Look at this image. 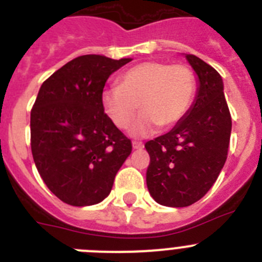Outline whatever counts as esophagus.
Here are the masks:
<instances>
[{"mask_svg": "<svg viewBox=\"0 0 262 262\" xmlns=\"http://www.w3.org/2000/svg\"><path fill=\"white\" fill-rule=\"evenodd\" d=\"M143 143L142 142H133V147L134 149H140V148H143Z\"/></svg>", "mask_w": 262, "mask_h": 262, "instance_id": "obj_1", "label": "esophagus"}]
</instances>
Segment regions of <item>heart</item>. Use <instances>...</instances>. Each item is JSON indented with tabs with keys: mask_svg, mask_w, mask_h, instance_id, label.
I'll return each instance as SVG.
<instances>
[{
	"mask_svg": "<svg viewBox=\"0 0 262 262\" xmlns=\"http://www.w3.org/2000/svg\"><path fill=\"white\" fill-rule=\"evenodd\" d=\"M195 89V76L185 64L145 61L124 71L118 88L103 92L102 106L120 129L131 124L140 107L143 114L131 133L144 136L159 124L163 128L176 126L190 108Z\"/></svg>",
	"mask_w": 262,
	"mask_h": 262,
	"instance_id": "1",
	"label": "heart"
}]
</instances>
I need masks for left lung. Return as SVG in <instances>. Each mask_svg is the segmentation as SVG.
<instances>
[{"instance_id": "obj_1", "label": "left lung", "mask_w": 262, "mask_h": 262, "mask_svg": "<svg viewBox=\"0 0 262 262\" xmlns=\"http://www.w3.org/2000/svg\"><path fill=\"white\" fill-rule=\"evenodd\" d=\"M200 78L195 103L168 134L145 143L147 186L157 203L186 207L211 189L228 155L231 120L221 75L195 55H186Z\"/></svg>"}]
</instances>
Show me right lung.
Segmentation results:
<instances>
[{
    "label": "right lung",
    "mask_w": 262,
    "mask_h": 262,
    "mask_svg": "<svg viewBox=\"0 0 262 262\" xmlns=\"http://www.w3.org/2000/svg\"><path fill=\"white\" fill-rule=\"evenodd\" d=\"M131 61L82 55L41 84L31 108V152L41 180L71 206L99 203L133 151L103 110L108 76Z\"/></svg>",
    "instance_id": "add662e5"
}]
</instances>
